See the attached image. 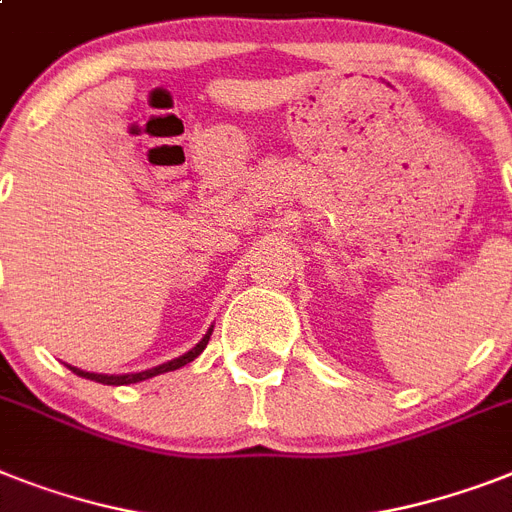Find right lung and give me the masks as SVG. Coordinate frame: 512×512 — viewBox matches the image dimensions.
<instances>
[{
	"label": "right lung",
	"instance_id": "right-lung-1",
	"mask_svg": "<svg viewBox=\"0 0 512 512\" xmlns=\"http://www.w3.org/2000/svg\"><path fill=\"white\" fill-rule=\"evenodd\" d=\"M210 334L213 331H207L205 336H202V342L194 347V350H189L186 355L176 357V360H168V363L157 365V368H149V371H141V373H126V376H105V373H89V371H81V368H73V365H68L70 371L76 373V376H83V378H91V381H97V384H107V386H123V384H136V381H147V378L152 376H160V373H168V371H178L181 365L191 363L194 357L199 355V352L205 350L207 342H210Z\"/></svg>",
	"mask_w": 512,
	"mask_h": 512
}]
</instances>
